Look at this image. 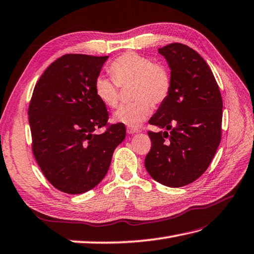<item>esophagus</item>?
<instances>
[{
    "mask_svg": "<svg viewBox=\"0 0 254 254\" xmlns=\"http://www.w3.org/2000/svg\"><path fill=\"white\" fill-rule=\"evenodd\" d=\"M127 131V133H128V134H134V133H138V132H139V128H137V127H128Z\"/></svg>",
    "mask_w": 254,
    "mask_h": 254,
    "instance_id": "34e87169",
    "label": "esophagus"
}]
</instances>
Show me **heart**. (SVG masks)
<instances>
[{
    "label": "heart",
    "instance_id": "heart-1",
    "mask_svg": "<svg viewBox=\"0 0 254 254\" xmlns=\"http://www.w3.org/2000/svg\"><path fill=\"white\" fill-rule=\"evenodd\" d=\"M113 78L98 75L94 91L105 106L117 108L120 103V86L132 85L134 103L123 106L115 114V121L136 127L152 111V105L159 106L169 98L172 90V78L168 68L149 57L135 52H126L118 56L109 66Z\"/></svg>",
    "mask_w": 254,
    "mask_h": 254
}]
</instances>
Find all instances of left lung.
Listing matches in <instances>:
<instances>
[{
    "label": "left lung",
    "instance_id": "left-lung-1",
    "mask_svg": "<svg viewBox=\"0 0 254 254\" xmlns=\"http://www.w3.org/2000/svg\"><path fill=\"white\" fill-rule=\"evenodd\" d=\"M171 68L172 90L149 123L151 148L145 167L152 179L182 187L200 178L213 159L222 136L223 102L208 64L190 46L171 43L159 49Z\"/></svg>",
    "mask_w": 254,
    "mask_h": 254
}]
</instances>
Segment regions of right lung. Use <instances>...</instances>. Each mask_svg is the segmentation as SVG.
<instances>
[{"instance_id":"obj_1","label":"right lung","mask_w":254,"mask_h":254,"mask_svg":"<svg viewBox=\"0 0 254 254\" xmlns=\"http://www.w3.org/2000/svg\"><path fill=\"white\" fill-rule=\"evenodd\" d=\"M108 56L66 54L52 63L34 86L28 115L32 151L42 173L58 190L82 193L107 174L116 147L126 138L123 123L94 91ZM105 127L102 134L95 129Z\"/></svg>"}]
</instances>
